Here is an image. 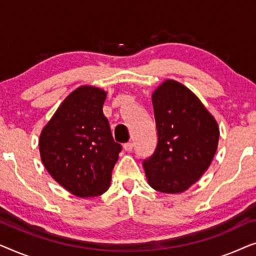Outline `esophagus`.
Masks as SVG:
<instances>
[{"instance_id":"esophagus-1","label":"esophagus","mask_w":256,"mask_h":256,"mask_svg":"<svg viewBox=\"0 0 256 256\" xmlns=\"http://www.w3.org/2000/svg\"><path fill=\"white\" fill-rule=\"evenodd\" d=\"M132 142H127V143H124V149L126 150V152H132Z\"/></svg>"}]
</instances>
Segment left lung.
<instances>
[{
	"label": "left lung",
	"instance_id": "left-lung-1",
	"mask_svg": "<svg viewBox=\"0 0 256 256\" xmlns=\"http://www.w3.org/2000/svg\"><path fill=\"white\" fill-rule=\"evenodd\" d=\"M152 100L158 141L152 157L143 160L146 180L156 191L180 194L208 169L218 148V124L176 80H164Z\"/></svg>",
	"mask_w": 256,
	"mask_h": 256
}]
</instances>
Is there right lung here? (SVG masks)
<instances>
[{
  "label": "right lung",
  "instance_id": "right-lung-1",
  "mask_svg": "<svg viewBox=\"0 0 256 256\" xmlns=\"http://www.w3.org/2000/svg\"><path fill=\"white\" fill-rule=\"evenodd\" d=\"M106 96L107 92L99 87H78L40 132L38 144L45 169L76 197H96L110 188L122 149L104 115Z\"/></svg>",
  "mask_w": 256,
  "mask_h": 256
}]
</instances>
